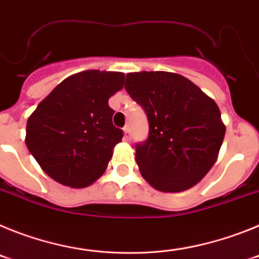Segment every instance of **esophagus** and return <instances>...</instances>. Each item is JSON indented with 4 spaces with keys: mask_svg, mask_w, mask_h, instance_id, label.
I'll return each instance as SVG.
<instances>
[{
    "mask_svg": "<svg viewBox=\"0 0 259 259\" xmlns=\"http://www.w3.org/2000/svg\"><path fill=\"white\" fill-rule=\"evenodd\" d=\"M123 132H124V137H123V139H124V141H130L131 140V131H130V127H124L123 128Z\"/></svg>",
    "mask_w": 259,
    "mask_h": 259,
    "instance_id": "1",
    "label": "esophagus"
}]
</instances>
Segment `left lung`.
<instances>
[{"instance_id":"obj_1","label":"left lung","mask_w":259,"mask_h":259,"mask_svg":"<svg viewBox=\"0 0 259 259\" xmlns=\"http://www.w3.org/2000/svg\"><path fill=\"white\" fill-rule=\"evenodd\" d=\"M124 87L149 122L148 140L136 145L144 179L168 193L201 182L217 161L226 134L214 100L183 75L167 71L130 72Z\"/></svg>"}]
</instances>
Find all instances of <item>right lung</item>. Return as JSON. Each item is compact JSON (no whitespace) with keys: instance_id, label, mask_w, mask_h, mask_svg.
Here are the masks:
<instances>
[{"instance_id":"obj_1","label":"right lung","mask_w":259,"mask_h":259,"mask_svg":"<svg viewBox=\"0 0 259 259\" xmlns=\"http://www.w3.org/2000/svg\"><path fill=\"white\" fill-rule=\"evenodd\" d=\"M123 85V72H77L59 83L29 115L26 145L53 180L85 188L101 178L123 137L109 106V98Z\"/></svg>"}]
</instances>
